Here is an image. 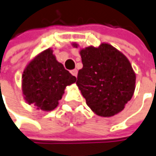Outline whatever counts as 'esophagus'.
I'll return each instance as SVG.
<instances>
[{
  "mask_svg": "<svg viewBox=\"0 0 156 156\" xmlns=\"http://www.w3.org/2000/svg\"><path fill=\"white\" fill-rule=\"evenodd\" d=\"M71 73L73 74V76L77 77V76H78V70H76V69H74V70H72V71H71Z\"/></svg>",
  "mask_w": 156,
  "mask_h": 156,
  "instance_id": "34e87169",
  "label": "esophagus"
}]
</instances>
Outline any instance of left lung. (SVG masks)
Masks as SVG:
<instances>
[{"mask_svg":"<svg viewBox=\"0 0 156 156\" xmlns=\"http://www.w3.org/2000/svg\"><path fill=\"white\" fill-rule=\"evenodd\" d=\"M74 47L78 45L73 43ZM83 68L77 85L95 114L104 117L121 112L136 88V73L126 56L108 43L81 49Z\"/></svg>","mask_w":156,"mask_h":156,"instance_id":"obj_1","label":"left lung"}]
</instances>
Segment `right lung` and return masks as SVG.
<instances>
[{
	"label": "right lung",
	"instance_id": "1",
	"mask_svg": "<svg viewBox=\"0 0 156 156\" xmlns=\"http://www.w3.org/2000/svg\"><path fill=\"white\" fill-rule=\"evenodd\" d=\"M77 80L76 77L57 61L52 50L39 53L25 68L22 74V93L28 105L38 110L51 111L58 105L65 89Z\"/></svg>",
	"mask_w": 156,
	"mask_h": 156
}]
</instances>
